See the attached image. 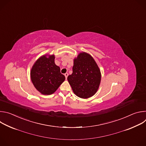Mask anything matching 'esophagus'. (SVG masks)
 <instances>
[{"label": "esophagus", "mask_w": 146, "mask_h": 146, "mask_svg": "<svg viewBox=\"0 0 146 146\" xmlns=\"http://www.w3.org/2000/svg\"><path fill=\"white\" fill-rule=\"evenodd\" d=\"M65 78H66V79H67V77H68V73H65Z\"/></svg>", "instance_id": "esophagus-1"}]
</instances>
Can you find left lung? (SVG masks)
<instances>
[{
	"label": "left lung",
	"mask_w": 146,
	"mask_h": 146,
	"mask_svg": "<svg viewBox=\"0 0 146 146\" xmlns=\"http://www.w3.org/2000/svg\"><path fill=\"white\" fill-rule=\"evenodd\" d=\"M68 80L77 96L87 99L95 95L99 88L100 71L90 54L81 52L74 59L73 73L68 77Z\"/></svg>",
	"instance_id": "left-lung-1"
}]
</instances>
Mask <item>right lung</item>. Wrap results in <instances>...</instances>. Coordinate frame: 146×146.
Here are the masks:
<instances>
[{
	"label": "right lung",
	"mask_w": 146,
	"mask_h": 146,
	"mask_svg": "<svg viewBox=\"0 0 146 146\" xmlns=\"http://www.w3.org/2000/svg\"><path fill=\"white\" fill-rule=\"evenodd\" d=\"M54 55H43L38 58L33 65L31 72V80L36 89L43 95L55 92L65 80L61 74L60 68L54 62Z\"/></svg>",
	"instance_id": "obj_1"
}]
</instances>
